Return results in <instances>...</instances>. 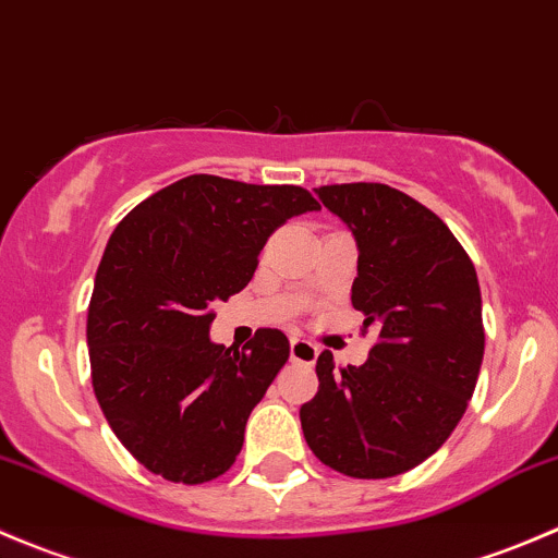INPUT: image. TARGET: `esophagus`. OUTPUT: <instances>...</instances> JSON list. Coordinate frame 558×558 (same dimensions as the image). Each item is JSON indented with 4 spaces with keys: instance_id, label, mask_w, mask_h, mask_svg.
I'll return each mask as SVG.
<instances>
[{
    "instance_id": "34e87169",
    "label": "esophagus",
    "mask_w": 558,
    "mask_h": 558,
    "mask_svg": "<svg viewBox=\"0 0 558 558\" xmlns=\"http://www.w3.org/2000/svg\"><path fill=\"white\" fill-rule=\"evenodd\" d=\"M289 353H291V362H302V364H315V359H318V348H315L313 342L302 340V337H294V340H291Z\"/></svg>"
}]
</instances>
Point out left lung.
<instances>
[{"label":"left lung","mask_w":558,"mask_h":558,"mask_svg":"<svg viewBox=\"0 0 558 558\" xmlns=\"http://www.w3.org/2000/svg\"><path fill=\"white\" fill-rule=\"evenodd\" d=\"M356 240L351 302L378 342L362 367L315 362L318 393L300 408L311 451L351 477H393L451 437L483 362L475 267L451 229L384 183L315 189Z\"/></svg>","instance_id":"left-lung-1"}]
</instances>
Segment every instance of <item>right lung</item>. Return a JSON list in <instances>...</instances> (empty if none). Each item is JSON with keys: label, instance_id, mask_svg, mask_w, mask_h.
Wrapping results in <instances>:
<instances>
[{"label": "right lung", "instance_id": "obj_1", "mask_svg": "<svg viewBox=\"0 0 558 558\" xmlns=\"http://www.w3.org/2000/svg\"><path fill=\"white\" fill-rule=\"evenodd\" d=\"M313 210L320 205L300 185L189 174L110 234L86 326L94 393L150 472L194 486L243 451L247 415L289 359V340L258 329L243 351L213 342V307L245 289L280 223Z\"/></svg>", "mask_w": 558, "mask_h": 558}]
</instances>
